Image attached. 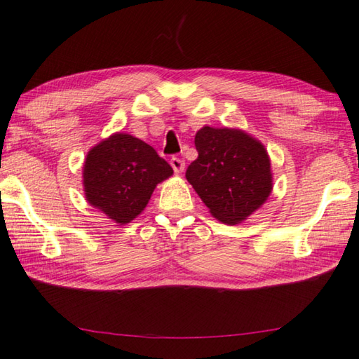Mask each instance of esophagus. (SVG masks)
Returning a JSON list of instances; mask_svg holds the SVG:
<instances>
[{
    "instance_id": "obj_1",
    "label": "esophagus",
    "mask_w": 359,
    "mask_h": 359,
    "mask_svg": "<svg viewBox=\"0 0 359 359\" xmlns=\"http://www.w3.org/2000/svg\"><path fill=\"white\" fill-rule=\"evenodd\" d=\"M171 166H172V170H174L175 174H180V172H184V170H185V161L179 158V157H172L171 158Z\"/></svg>"
}]
</instances>
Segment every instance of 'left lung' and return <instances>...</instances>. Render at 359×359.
Here are the masks:
<instances>
[{"mask_svg": "<svg viewBox=\"0 0 359 359\" xmlns=\"http://www.w3.org/2000/svg\"><path fill=\"white\" fill-rule=\"evenodd\" d=\"M196 158L187 180L217 221L240 224L272 191L271 160L257 138L240 129L205 126L194 137Z\"/></svg>", "mask_w": 359, "mask_h": 359, "instance_id": "obj_1", "label": "left lung"}]
</instances>
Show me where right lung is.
Listing matches in <instances>:
<instances>
[{
    "mask_svg": "<svg viewBox=\"0 0 359 359\" xmlns=\"http://www.w3.org/2000/svg\"><path fill=\"white\" fill-rule=\"evenodd\" d=\"M172 168L152 146L129 133H114L87 154L82 184L90 205L119 226L143 212L157 184Z\"/></svg>",
    "mask_w": 359,
    "mask_h": 359,
    "instance_id": "right-lung-1",
    "label": "right lung"
}]
</instances>
